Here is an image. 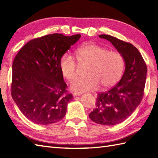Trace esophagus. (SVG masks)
Returning a JSON list of instances; mask_svg holds the SVG:
<instances>
[{
    "mask_svg": "<svg viewBox=\"0 0 158 158\" xmlns=\"http://www.w3.org/2000/svg\"><path fill=\"white\" fill-rule=\"evenodd\" d=\"M81 94H82V92H75L73 93V96H80V95H81Z\"/></svg>",
    "mask_w": 158,
    "mask_h": 158,
    "instance_id": "obj_1",
    "label": "esophagus"
}]
</instances>
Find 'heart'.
Returning a JSON list of instances; mask_svg holds the SVG:
<instances>
[{
  "instance_id": "obj_1",
  "label": "heart",
  "mask_w": 158,
  "mask_h": 158,
  "mask_svg": "<svg viewBox=\"0 0 158 158\" xmlns=\"http://www.w3.org/2000/svg\"><path fill=\"white\" fill-rule=\"evenodd\" d=\"M75 56L79 65H88L85 77L77 78L70 83L73 91L83 92L95 89L100 85L102 89L110 88L119 81L125 67V60L117 51H108L106 48L87 43L75 49ZM62 76L71 81L77 76V64L73 57L64 53L59 61Z\"/></svg>"
}]
</instances>
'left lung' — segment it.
<instances>
[{
    "label": "left lung",
    "mask_w": 158,
    "mask_h": 158,
    "mask_svg": "<svg viewBox=\"0 0 158 158\" xmlns=\"http://www.w3.org/2000/svg\"><path fill=\"white\" fill-rule=\"evenodd\" d=\"M122 53L126 69L119 83L107 92L98 93L96 106L89 114L96 123L115 126L126 120L137 108L144 95L147 68L136 47L114 36L100 35Z\"/></svg>",
    "instance_id": "1"
}]
</instances>
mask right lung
I'll use <instances>...</instances> for the list:
<instances>
[{
  "label": "right lung",
  "instance_id": "right-lung-1",
  "mask_svg": "<svg viewBox=\"0 0 158 158\" xmlns=\"http://www.w3.org/2000/svg\"><path fill=\"white\" fill-rule=\"evenodd\" d=\"M81 37L51 34L28 42L12 66L11 96L26 118L40 125L59 122L73 99L60 72L61 56Z\"/></svg>",
  "mask_w": 158,
  "mask_h": 158
}]
</instances>
